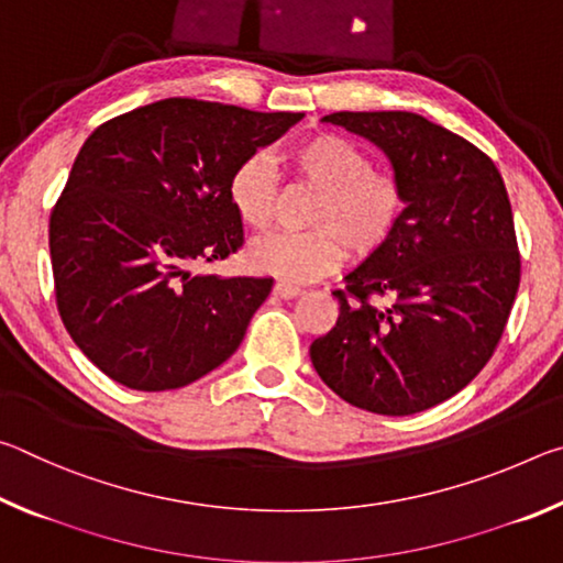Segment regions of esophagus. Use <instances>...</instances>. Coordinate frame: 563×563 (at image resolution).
<instances>
[{
  "instance_id": "obj_1",
  "label": "esophagus",
  "mask_w": 563,
  "mask_h": 563,
  "mask_svg": "<svg viewBox=\"0 0 563 563\" xmlns=\"http://www.w3.org/2000/svg\"><path fill=\"white\" fill-rule=\"evenodd\" d=\"M273 292L278 295V298H283V300H290V298H295V295H300L302 290H300V285H292L288 280H278V283L273 285Z\"/></svg>"
}]
</instances>
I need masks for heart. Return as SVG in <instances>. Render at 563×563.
I'll return each instance as SVG.
<instances>
[{
	"instance_id": "b5f03b06",
	"label": "heart",
	"mask_w": 563,
	"mask_h": 563,
	"mask_svg": "<svg viewBox=\"0 0 563 563\" xmlns=\"http://www.w3.org/2000/svg\"><path fill=\"white\" fill-rule=\"evenodd\" d=\"M295 178L318 188L310 208L312 231L271 233L253 241L247 261L280 280L305 283L338 268L345 245L369 255L397 231L405 213V186L397 174L375 168L357 144L338 133H316L285 151ZM228 203L243 225L263 231L273 218L275 178L263 156H247L228 180Z\"/></svg>"
}]
</instances>
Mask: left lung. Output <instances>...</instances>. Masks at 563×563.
Wrapping results in <instances>:
<instances>
[{
    "mask_svg": "<svg viewBox=\"0 0 563 563\" xmlns=\"http://www.w3.org/2000/svg\"><path fill=\"white\" fill-rule=\"evenodd\" d=\"M322 121L385 151L407 208L393 238L332 292L340 316L310 360L350 405L422 412L470 385L507 328L521 278L507 188L484 151L419 113L338 111Z\"/></svg>",
    "mask_w": 563,
    "mask_h": 563,
    "instance_id": "obj_1",
    "label": "left lung"
}]
</instances>
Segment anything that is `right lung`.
I'll list each match as a JSON object with an SVG mask.
<instances>
[{
	"instance_id": "obj_1",
	"label": "right lung",
	"mask_w": 563,
	"mask_h": 563,
	"mask_svg": "<svg viewBox=\"0 0 563 563\" xmlns=\"http://www.w3.org/2000/svg\"><path fill=\"white\" fill-rule=\"evenodd\" d=\"M302 113L164 99L84 141L49 218L56 308L103 375L178 389L233 355L273 278L194 275L241 251L235 166Z\"/></svg>"
}]
</instances>
